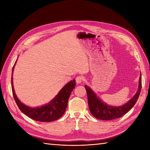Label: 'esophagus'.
Listing matches in <instances>:
<instances>
[{
    "mask_svg": "<svg viewBox=\"0 0 150 150\" xmlns=\"http://www.w3.org/2000/svg\"><path fill=\"white\" fill-rule=\"evenodd\" d=\"M75 81L77 84H80L84 81V77L82 76H77L75 79Z\"/></svg>",
    "mask_w": 150,
    "mask_h": 150,
    "instance_id": "esophagus-1",
    "label": "esophagus"
}]
</instances>
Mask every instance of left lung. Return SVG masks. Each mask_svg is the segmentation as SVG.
<instances>
[{
    "instance_id": "obj_1",
    "label": "left lung",
    "mask_w": 150,
    "mask_h": 150,
    "mask_svg": "<svg viewBox=\"0 0 150 150\" xmlns=\"http://www.w3.org/2000/svg\"><path fill=\"white\" fill-rule=\"evenodd\" d=\"M87 92L88 101L89 108L91 113L93 115L100 120H113L122 117L127 112L132 109L137 101L141 93L142 88V79L141 74L139 79V84L138 91L135 96L128 102L126 104L119 107H113L108 106L107 104L103 103L93 91L87 86H84Z\"/></svg>"
}]
</instances>
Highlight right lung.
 Here are the masks:
<instances>
[{"label":"right lung","mask_w":150,"mask_h":150,"mask_svg":"<svg viewBox=\"0 0 150 150\" xmlns=\"http://www.w3.org/2000/svg\"><path fill=\"white\" fill-rule=\"evenodd\" d=\"M14 66L15 64L12 71H13ZM12 80L13 77L11 75L12 93L18 108L22 113L28 117L35 120L40 121V122H52V121L57 120L63 115L68 106L69 95L76 85L75 80L70 81L64 86L58 95L50 102V104L40 108H32L22 104L18 100L17 95L15 93Z\"/></svg>","instance_id":"1"}]
</instances>
